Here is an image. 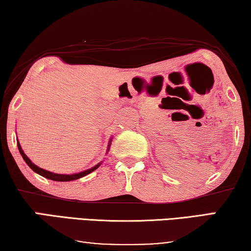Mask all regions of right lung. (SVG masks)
<instances>
[{
  "instance_id": "add662e5",
  "label": "right lung",
  "mask_w": 251,
  "mask_h": 251,
  "mask_svg": "<svg viewBox=\"0 0 251 251\" xmlns=\"http://www.w3.org/2000/svg\"><path fill=\"white\" fill-rule=\"evenodd\" d=\"M18 144V148H19V151H20L21 156L23 158V160L25 161L26 165L29 166L30 168L32 169L33 172H36L37 174L41 175L42 177H46V178L48 179H51V180H56V182H71V180H75V179H78V178H82V177L86 176L88 174H91L92 172H94L96 168L100 167V165L101 163L98 164L94 167H92L90 169H87V171H84V172H80V173H77V174H72V175H64V174H55V173H51V172H48V171H45V169H42L40 167H38L37 165H34L31 160L29 159L28 156L25 155V152H23V150L21 148V145L19 144V141L17 142ZM110 144H111V140L109 142V148H110ZM107 151H109V149H107Z\"/></svg>"
}]
</instances>
